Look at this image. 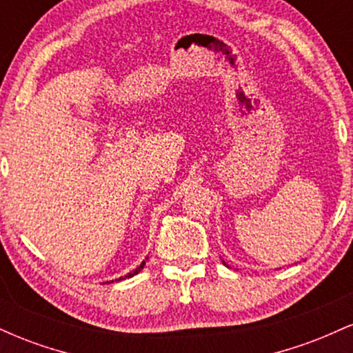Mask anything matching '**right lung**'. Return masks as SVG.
<instances>
[{"mask_svg": "<svg viewBox=\"0 0 353 353\" xmlns=\"http://www.w3.org/2000/svg\"><path fill=\"white\" fill-rule=\"evenodd\" d=\"M144 264H145V262H143V264H141L139 267H137V269H134V270H132V272H129L128 275H124V277H121L119 279V281H123V279H128V277H132V275H136V274H139L141 272V269H143V267H144Z\"/></svg>", "mask_w": 353, "mask_h": 353, "instance_id": "right-lung-1", "label": "right lung"}]
</instances>
